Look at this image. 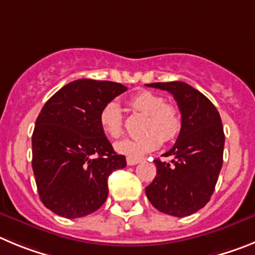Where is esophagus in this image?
Segmentation results:
<instances>
[{
    "instance_id": "34e87169",
    "label": "esophagus",
    "mask_w": 255,
    "mask_h": 255,
    "mask_svg": "<svg viewBox=\"0 0 255 255\" xmlns=\"http://www.w3.org/2000/svg\"><path fill=\"white\" fill-rule=\"evenodd\" d=\"M139 161H141V160L136 159V157H127V164L130 165V166H132V165H137Z\"/></svg>"
}]
</instances>
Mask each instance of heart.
Segmentation results:
<instances>
[{"label": "heart", "instance_id": "obj_1", "mask_svg": "<svg viewBox=\"0 0 255 255\" xmlns=\"http://www.w3.org/2000/svg\"><path fill=\"white\" fill-rule=\"evenodd\" d=\"M129 105L146 114L142 136L125 138L116 143L117 152L128 157H141L144 153L156 150L162 139L171 141L179 136L183 121L175 105L165 103L164 98L151 91H139L130 96ZM99 125L103 132L111 138H118L123 133V116L121 107L116 102H109L99 113Z\"/></svg>", "mask_w": 255, "mask_h": 255}]
</instances>
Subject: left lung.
<instances>
[{
    "label": "left lung",
    "instance_id": "left-lung-1",
    "mask_svg": "<svg viewBox=\"0 0 255 255\" xmlns=\"http://www.w3.org/2000/svg\"><path fill=\"white\" fill-rule=\"evenodd\" d=\"M146 86L166 90L174 96L183 127L175 144L153 160L156 176L146 196L156 210L185 217L207 205L212 196L224 157L225 134L216 107L202 93L182 81L153 82Z\"/></svg>",
    "mask_w": 255,
    "mask_h": 255
}]
</instances>
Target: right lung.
Wrapping results in <instances>:
<instances>
[{"label":"right lung","mask_w":255,"mask_h":255,"mask_svg":"<svg viewBox=\"0 0 255 255\" xmlns=\"http://www.w3.org/2000/svg\"><path fill=\"white\" fill-rule=\"evenodd\" d=\"M126 90L118 82L76 80L57 91L39 113L31 165L40 201L52 212L77 219L105 202L108 176L127 162L105 137L99 113Z\"/></svg>","instance_id":"add662e5"}]
</instances>
